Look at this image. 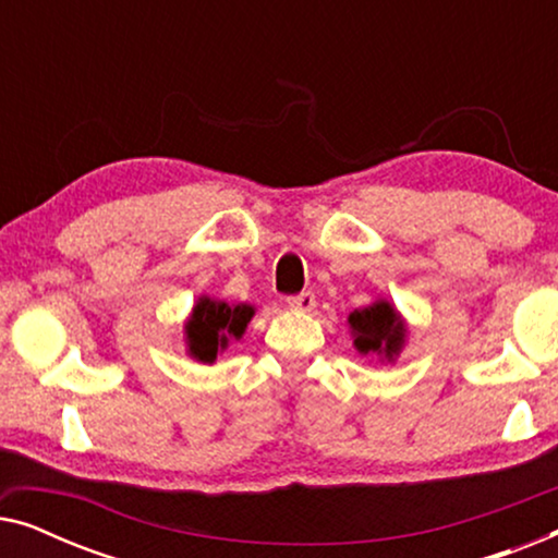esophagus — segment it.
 I'll return each mask as SVG.
<instances>
[{
  "instance_id": "esophagus-1",
  "label": "esophagus",
  "mask_w": 558,
  "mask_h": 558,
  "mask_svg": "<svg viewBox=\"0 0 558 558\" xmlns=\"http://www.w3.org/2000/svg\"><path fill=\"white\" fill-rule=\"evenodd\" d=\"M287 304H289V307H292V310H300V312H312V310H315L317 300H315V294H312V292H302V294L287 296Z\"/></svg>"
}]
</instances>
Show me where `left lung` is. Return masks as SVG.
<instances>
[{"label":"left lung","mask_w":558,"mask_h":558,"mask_svg":"<svg viewBox=\"0 0 558 558\" xmlns=\"http://www.w3.org/2000/svg\"><path fill=\"white\" fill-rule=\"evenodd\" d=\"M350 327H353L355 335V348L361 350L363 355H386L388 361L399 353L403 345V327L401 317L396 315V310L388 302H376L371 307L355 310L353 315L348 317Z\"/></svg>","instance_id":"8db88e82"}]
</instances>
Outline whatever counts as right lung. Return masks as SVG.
<instances>
[{"label": "right lung", "instance_id": "1", "mask_svg": "<svg viewBox=\"0 0 558 558\" xmlns=\"http://www.w3.org/2000/svg\"><path fill=\"white\" fill-rule=\"evenodd\" d=\"M251 317H254V307H248V304H233L231 307L226 302L203 296L185 325L190 355L203 363H213L218 350L228 345V340L241 338Z\"/></svg>", "mask_w": 558, "mask_h": 558}]
</instances>
